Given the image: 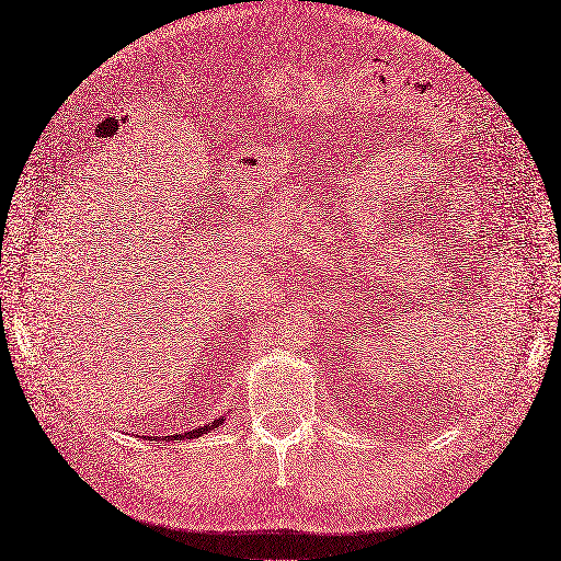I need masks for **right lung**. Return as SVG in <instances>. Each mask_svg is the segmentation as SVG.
Listing matches in <instances>:
<instances>
[{
	"instance_id": "add662e5",
	"label": "right lung",
	"mask_w": 561,
	"mask_h": 561,
	"mask_svg": "<svg viewBox=\"0 0 561 561\" xmlns=\"http://www.w3.org/2000/svg\"><path fill=\"white\" fill-rule=\"evenodd\" d=\"M224 417L226 415H221V417H217L215 422H207L205 426H198V430H192V432H184V434H175V436H162L164 440H184V438H198V436H203V434H209L211 430H217V426H221V422H224Z\"/></svg>"
}]
</instances>
